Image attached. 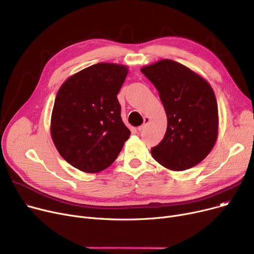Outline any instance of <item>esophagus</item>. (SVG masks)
I'll list each match as a JSON object with an SVG mask.
<instances>
[{"label": "esophagus", "mask_w": 254, "mask_h": 254, "mask_svg": "<svg viewBox=\"0 0 254 254\" xmlns=\"http://www.w3.org/2000/svg\"><path fill=\"white\" fill-rule=\"evenodd\" d=\"M143 120H144V124L138 127V130H139V131H141V130H142V129H143L145 127H146V125H147V124L149 123L150 118H149L148 116H144V117H143Z\"/></svg>", "instance_id": "34e87169"}]
</instances>
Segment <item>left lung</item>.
Wrapping results in <instances>:
<instances>
[{"mask_svg":"<svg viewBox=\"0 0 254 254\" xmlns=\"http://www.w3.org/2000/svg\"><path fill=\"white\" fill-rule=\"evenodd\" d=\"M159 92L168 127L163 141L151 148L155 161L171 171L190 169L211 152L218 137L215 93L205 78L172 60L141 68Z\"/></svg>","mask_w":254,"mask_h":254,"instance_id":"obj_1","label":"left lung"}]
</instances>
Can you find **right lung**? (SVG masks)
<instances>
[{
  "mask_svg": "<svg viewBox=\"0 0 254 254\" xmlns=\"http://www.w3.org/2000/svg\"><path fill=\"white\" fill-rule=\"evenodd\" d=\"M127 73L125 64L99 63L73 74L60 87L50 135L59 153L74 168L84 173L107 169L129 138L117 100Z\"/></svg>",
  "mask_w": 254,
  "mask_h": 254,
  "instance_id": "right-lung-1",
  "label": "right lung"
}]
</instances>
